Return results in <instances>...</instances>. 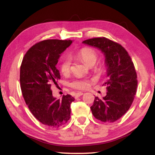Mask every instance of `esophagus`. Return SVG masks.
Returning <instances> with one entry per match:
<instances>
[{
  "instance_id": "esophagus-1",
  "label": "esophagus",
  "mask_w": 155,
  "mask_h": 155,
  "mask_svg": "<svg viewBox=\"0 0 155 155\" xmlns=\"http://www.w3.org/2000/svg\"><path fill=\"white\" fill-rule=\"evenodd\" d=\"M83 94V93H81V92H79V93H77V94H75V98H78V97H80L81 96H82V95Z\"/></svg>"
}]
</instances>
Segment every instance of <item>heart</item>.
<instances>
[{"instance_id": "obj_1", "label": "heart", "mask_w": 155, "mask_h": 155, "mask_svg": "<svg viewBox=\"0 0 155 155\" xmlns=\"http://www.w3.org/2000/svg\"><path fill=\"white\" fill-rule=\"evenodd\" d=\"M76 57L83 62L88 67H91L96 63L98 56L96 52L93 49L90 48H83L77 52L76 54ZM71 61L70 58H64L60 65V69L62 73L63 74H68L71 71ZM91 83V81L87 78H77L71 82L70 86L75 89L85 90L89 87Z\"/></svg>"}]
</instances>
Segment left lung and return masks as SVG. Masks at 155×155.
<instances>
[{
  "instance_id": "left-lung-1",
  "label": "left lung",
  "mask_w": 155,
  "mask_h": 155,
  "mask_svg": "<svg viewBox=\"0 0 155 155\" xmlns=\"http://www.w3.org/2000/svg\"><path fill=\"white\" fill-rule=\"evenodd\" d=\"M83 43L101 51L107 67V95L103 99L95 97L92 113L102 122L113 123L123 117L133 103L137 88L135 68L127 51L117 42L101 37Z\"/></svg>"
}]
</instances>
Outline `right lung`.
Listing matches in <instances>:
<instances>
[{
  "label": "right lung",
  "mask_w": 155,
  "mask_h": 155,
  "mask_svg": "<svg viewBox=\"0 0 155 155\" xmlns=\"http://www.w3.org/2000/svg\"><path fill=\"white\" fill-rule=\"evenodd\" d=\"M72 42L57 39L38 42L27 52L21 66L20 83L26 104L38 121L51 128L61 127L70 119L74 98L67 94L57 99L52 96L51 84L61 78L56 66Z\"/></svg>",
  "instance_id": "right-lung-1"
}]
</instances>
